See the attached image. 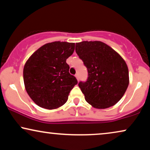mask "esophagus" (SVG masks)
Segmentation results:
<instances>
[{"instance_id": "obj_1", "label": "esophagus", "mask_w": 150, "mask_h": 150, "mask_svg": "<svg viewBox=\"0 0 150 150\" xmlns=\"http://www.w3.org/2000/svg\"><path fill=\"white\" fill-rule=\"evenodd\" d=\"M75 77H76V79H77V81H79V75H78V74H76V75H75Z\"/></svg>"}]
</instances>
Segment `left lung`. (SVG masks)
<instances>
[{"label": "left lung", "instance_id": "obj_1", "mask_svg": "<svg viewBox=\"0 0 150 150\" xmlns=\"http://www.w3.org/2000/svg\"><path fill=\"white\" fill-rule=\"evenodd\" d=\"M75 51L88 72L86 82H79L86 101L97 109L115 105L129 85V71L123 57L101 41L76 43Z\"/></svg>", "mask_w": 150, "mask_h": 150}]
</instances>
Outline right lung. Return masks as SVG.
Wrapping results in <instances>:
<instances>
[{"label":"right lung","instance_id":"1","mask_svg":"<svg viewBox=\"0 0 150 150\" xmlns=\"http://www.w3.org/2000/svg\"><path fill=\"white\" fill-rule=\"evenodd\" d=\"M75 43L56 41L47 43L29 57L23 69L26 91L42 108H59L68 100L77 83L69 73L67 59L73 54Z\"/></svg>","mask_w":150,"mask_h":150}]
</instances>
